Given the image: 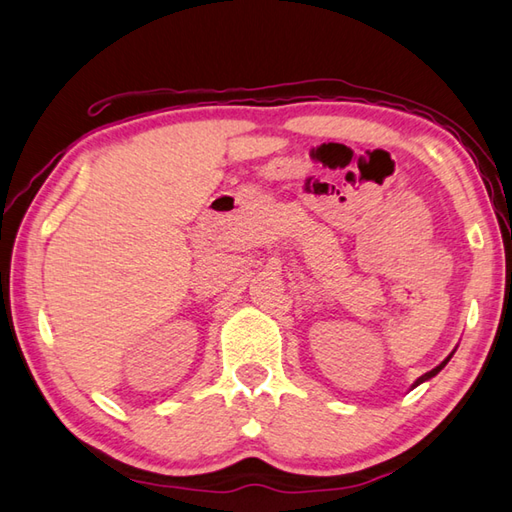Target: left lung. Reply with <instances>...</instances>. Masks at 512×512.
Returning a JSON list of instances; mask_svg holds the SVG:
<instances>
[{"label": "left lung", "instance_id": "obj_1", "mask_svg": "<svg viewBox=\"0 0 512 512\" xmlns=\"http://www.w3.org/2000/svg\"><path fill=\"white\" fill-rule=\"evenodd\" d=\"M450 357H453V353H450V355H448V357L444 359V362H442V364H439V366H435L433 370H428V373H426V375H422V377H419V379H417V382L413 384V388H415V386H419V384H422V382H428V379H430V377H435V375L439 373V370H442V368H444V366H446V364L450 362Z\"/></svg>", "mask_w": 512, "mask_h": 512}]
</instances>
